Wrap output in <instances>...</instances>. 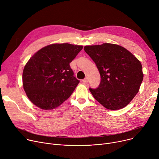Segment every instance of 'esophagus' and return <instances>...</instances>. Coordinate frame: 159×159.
Masks as SVG:
<instances>
[{"label":"esophagus","instance_id":"34e87169","mask_svg":"<svg viewBox=\"0 0 159 159\" xmlns=\"http://www.w3.org/2000/svg\"><path fill=\"white\" fill-rule=\"evenodd\" d=\"M88 80H88V77H85V78L83 80V82H85V83H87V82H88Z\"/></svg>","mask_w":159,"mask_h":159}]
</instances>
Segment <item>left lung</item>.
Listing matches in <instances>:
<instances>
[{
	"mask_svg": "<svg viewBox=\"0 0 159 159\" xmlns=\"http://www.w3.org/2000/svg\"><path fill=\"white\" fill-rule=\"evenodd\" d=\"M84 49L96 63L101 76L99 87L89 89L93 97L108 110L125 107L138 93L143 81L141 62L117 44L104 43Z\"/></svg>",
	"mask_w": 159,
	"mask_h": 159,
	"instance_id": "8db88e82",
	"label": "left lung"
}]
</instances>
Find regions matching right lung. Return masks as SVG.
I'll return each mask as SVG.
<instances>
[{
    "label": "right lung",
    "mask_w": 159,
    "mask_h": 159,
    "mask_svg": "<svg viewBox=\"0 0 159 159\" xmlns=\"http://www.w3.org/2000/svg\"><path fill=\"white\" fill-rule=\"evenodd\" d=\"M82 46L52 44L37 51L23 71V86L27 97L44 110L60 106L74 92L79 80L70 66Z\"/></svg>",
    "instance_id": "obj_1"
}]
</instances>
